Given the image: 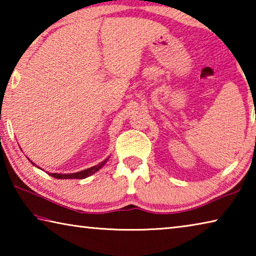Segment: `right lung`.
<instances>
[{"mask_svg":"<svg viewBox=\"0 0 256 256\" xmlns=\"http://www.w3.org/2000/svg\"><path fill=\"white\" fill-rule=\"evenodd\" d=\"M106 162H107V159L104 160V162H100L99 164H97V166L88 168V170H86L74 172V174H58V172H52V174H50V175L55 177V178H58V180H84V178H86L88 176L94 174V172H96L97 170H100L104 164H106ZM34 166H36V164H34Z\"/></svg>","mask_w":256,"mask_h":256,"instance_id":"1","label":"right lung"}]
</instances>
